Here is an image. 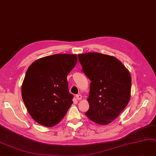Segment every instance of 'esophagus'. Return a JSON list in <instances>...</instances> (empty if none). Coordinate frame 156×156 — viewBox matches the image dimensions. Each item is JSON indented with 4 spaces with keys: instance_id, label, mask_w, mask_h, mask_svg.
<instances>
[{
    "instance_id": "34e87169",
    "label": "esophagus",
    "mask_w": 156,
    "mask_h": 156,
    "mask_svg": "<svg viewBox=\"0 0 156 156\" xmlns=\"http://www.w3.org/2000/svg\"><path fill=\"white\" fill-rule=\"evenodd\" d=\"M76 99H77L78 100H80L82 99V95H81V94H78V95H76Z\"/></svg>"
}]
</instances>
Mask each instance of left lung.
Masks as SVG:
<instances>
[{
    "label": "left lung",
    "instance_id": "obj_1",
    "mask_svg": "<svg viewBox=\"0 0 156 156\" xmlns=\"http://www.w3.org/2000/svg\"><path fill=\"white\" fill-rule=\"evenodd\" d=\"M82 71L91 81L85 114L94 123L108 125L127 105L132 79L123 63L112 56L98 53L78 55Z\"/></svg>",
    "mask_w": 156,
    "mask_h": 156
}]
</instances>
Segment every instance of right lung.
<instances>
[{
  "instance_id": "obj_1",
  "label": "right lung",
  "mask_w": 156,
  "mask_h": 156,
  "mask_svg": "<svg viewBox=\"0 0 156 156\" xmlns=\"http://www.w3.org/2000/svg\"><path fill=\"white\" fill-rule=\"evenodd\" d=\"M76 63V55L56 54L41 58L27 69L22 97L38 123L51 127L65 116L73 103L67 76Z\"/></svg>"
}]
</instances>
